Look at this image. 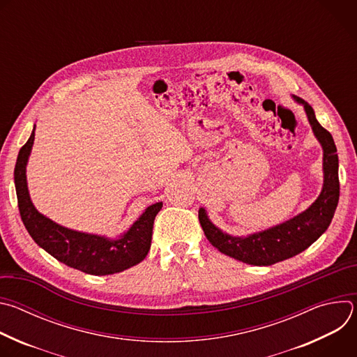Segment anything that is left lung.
I'll return each instance as SVG.
<instances>
[{
  "label": "left lung",
  "mask_w": 357,
  "mask_h": 357,
  "mask_svg": "<svg viewBox=\"0 0 357 357\" xmlns=\"http://www.w3.org/2000/svg\"><path fill=\"white\" fill-rule=\"evenodd\" d=\"M302 105L312 131L324 149V186L318 199L302 213L267 230L237 237L222 231L199 209V222L213 247L226 256L251 266H271L291 259L307 250L329 227L339 202V160L336 145L329 131L317 120L314 109L307 101L292 96Z\"/></svg>",
  "instance_id": "obj_1"
}]
</instances>
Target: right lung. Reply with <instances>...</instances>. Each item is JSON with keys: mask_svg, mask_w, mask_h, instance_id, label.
Segmentation results:
<instances>
[{"mask_svg": "<svg viewBox=\"0 0 357 357\" xmlns=\"http://www.w3.org/2000/svg\"><path fill=\"white\" fill-rule=\"evenodd\" d=\"M33 139L35 127L26 144L20 149L14 171L20 215L33 241L58 261L91 275L121 273L141 263L149 251L152 226L162 208V202L148 206L134 225L117 238L63 227L39 213L29 197L26 164Z\"/></svg>", "mask_w": 357, "mask_h": 357, "instance_id": "obj_1", "label": "right lung"}]
</instances>
